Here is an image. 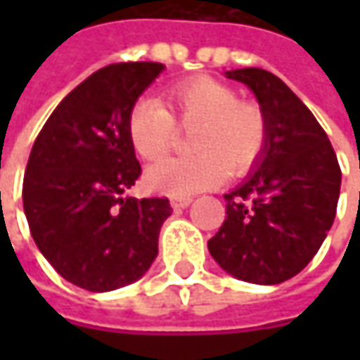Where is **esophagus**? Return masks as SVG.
Here are the masks:
<instances>
[{
	"label": "esophagus",
	"mask_w": 360,
	"mask_h": 360,
	"mask_svg": "<svg viewBox=\"0 0 360 360\" xmlns=\"http://www.w3.org/2000/svg\"><path fill=\"white\" fill-rule=\"evenodd\" d=\"M190 202H192L190 196H170V204H172L174 210H182V208H186V206H190Z\"/></svg>",
	"instance_id": "34e87169"
}]
</instances>
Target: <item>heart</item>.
Here are the masks:
<instances>
[{"label":"heart","instance_id":"1","mask_svg":"<svg viewBox=\"0 0 360 360\" xmlns=\"http://www.w3.org/2000/svg\"><path fill=\"white\" fill-rule=\"evenodd\" d=\"M168 110L158 100L142 98L126 120L130 144L140 158L154 162L166 156L178 128L190 130L184 158L158 162L146 182L174 196H190L218 186L226 174L248 172L262 158L269 142V120L262 108L238 100L236 91L212 77L198 76L166 90Z\"/></svg>","mask_w":360,"mask_h":360}]
</instances>
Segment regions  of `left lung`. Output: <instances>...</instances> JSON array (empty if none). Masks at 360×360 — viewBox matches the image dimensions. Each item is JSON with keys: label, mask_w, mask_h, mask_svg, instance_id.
<instances>
[{"label": "left lung", "mask_w": 360, "mask_h": 360, "mask_svg": "<svg viewBox=\"0 0 360 360\" xmlns=\"http://www.w3.org/2000/svg\"><path fill=\"white\" fill-rule=\"evenodd\" d=\"M255 91L269 120L258 170L230 194L208 240L216 262L255 284L292 278L312 260L337 214L340 166L326 131L281 77L260 68L226 72Z\"/></svg>", "instance_id": "8db88e82"}]
</instances>
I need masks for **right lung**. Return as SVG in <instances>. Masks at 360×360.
I'll use <instances>...</instances> for the list:
<instances>
[{"instance_id": "add662e5", "label": "right lung", "mask_w": 360, "mask_h": 360, "mask_svg": "<svg viewBox=\"0 0 360 360\" xmlns=\"http://www.w3.org/2000/svg\"><path fill=\"white\" fill-rule=\"evenodd\" d=\"M158 62L112 63L63 98L35 138L23 212L37 248L68 283L105 292L138 281L158 255L168 198H124L142 168L126 120Z\"/></svg>"}]
</instances>
